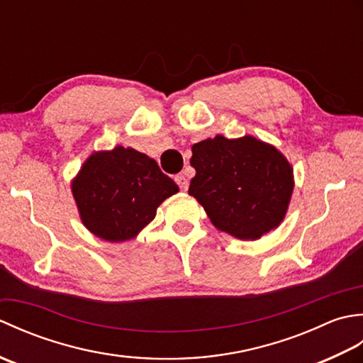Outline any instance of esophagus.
<instances>
[{
	"instance_id": "esophagus-1",
	"label": "esophagus",
	"mask_w": 363,
	"mask_h": 363,
	"mask_svg": "<svg viewBox=\"0 0 363 363\" xmlns=\"http://www.w3.org/2000/svg\"><path fill=\"white\" fill-rule=\"evenodd\" d=\"M174 181H176L177 186L181 187V190H187V187H189V179H187V174H184V173L177 174V176L174 177Z\"/></svg>"
}]
</instances>
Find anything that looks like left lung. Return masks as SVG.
Masks as SVG:
<instances>
[{"label":"left lung","instance_id":"obj_1","mask_svg":"<svg viewBox=\"0 0 363 363\" xmlns=\"http://www.w3.org/2000/svg\"><path fill=\"white\" fill-rule=\"evenodd\" d=\"M196 174L189 195L212 225L240 240H257L281 225L293 191V168L273 145L252 135H215L191 146Z\"/></svg>","mask_w":363,"mask_h":363}]
</instances>
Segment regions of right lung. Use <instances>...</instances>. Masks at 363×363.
Segmentation results:
<instances>
[{
	"label": "right lung",
	"instance_id": "1",
	"mask_svg": "<svg viewBox=\"0 0 363 363\" xmlns=\"http://www.w3.org/2000/svg\"><path fill=\"white\" fill-rule=\"evenodd\" d=\"M72 191L91 234L107 242H126L154 220L157 207L179 187L154 159L134 148L115 146L84 162Z\"/></svg>",
	"mask_w": 363,
	"mask_h": 363
}]
</instances>
